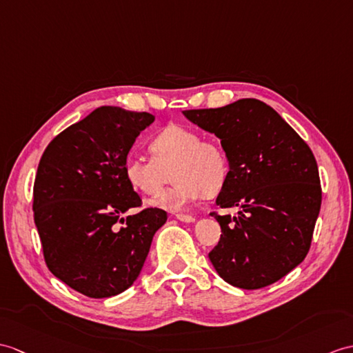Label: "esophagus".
Returning <instances> with one entry per match:
<instances>
[{"label":"esophagus","mask_w":353,"mask_h":353,"mask_svg":"<svg viewBox=\"0 0 353 353\" xmlns=\"http://www.w3.org/2000/svg\"><path fill=\"white\" fill-rule=\"evenodd\" d=\"M176 218L179 221H183V223H194L195 218L192 215H186V214H177Z\"/></svg>","instance_id":"obj_1"}]
</instances>
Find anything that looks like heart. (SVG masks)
<instances>
[{"mask_svg":"<svg viewBox=\"0 0 353 353\" xmlns=\"http://www.w3.org/2000/svg\"><path fill=\"white\" fill-rule=\"evenodd\" d=\"M152 158L128 157L123 173L135 191L152 195L174 174L175 185L154 195L149 204L170 212L185 210L201 196L216 195L228 179V158L214 138H201L196 130L170 125L149 143Z\"/></svg>","mask_w":353,"mask_h":353,"instance_id":"heart-1","label":"heart"}]
</instances>
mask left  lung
<instances>
[{
    "instance_id": "left-lung-1",
    "label": "left lung",
    "mask_w": 353,
    "mask_h": 353,
    "mask_svg": "<svg viewBox=\"0 0 353 353\" xmlns=\"http://www.w3.org/2000/svg\"><path fill=\"white\" fill-rule=\"evenodd\" d=\"M183 114L221 139L230 162L216 204L242 209L234 218L210 212L223 232L209 252L212 265L228 284L247 290L281 280L308 254L321 210L313 152L280 114L257 99Z\"/></svg>"
}]
</instances>
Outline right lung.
Returning a JSON list of instances; mask_svg holds the SVG:
<instances>
[{
    "label": "right lung",
    "instance_id": "1",
    "mask_svg": "<svg viewBox=\"0 0 353 353\" xmlns=\"http://www.w3.org/2000/svg\"><path fill=\"white\" fill-rule=\"evenodd\" d=\"M149 112L101 106L64 129L40 158L32 212L48 269L88 298H110L132 285L167 212L141 206L123 163ZM122 227L120 228L119 225Z\"/></svg>",
    "mask_w": 353,
    "mask_h": 353
}]
</instances>
